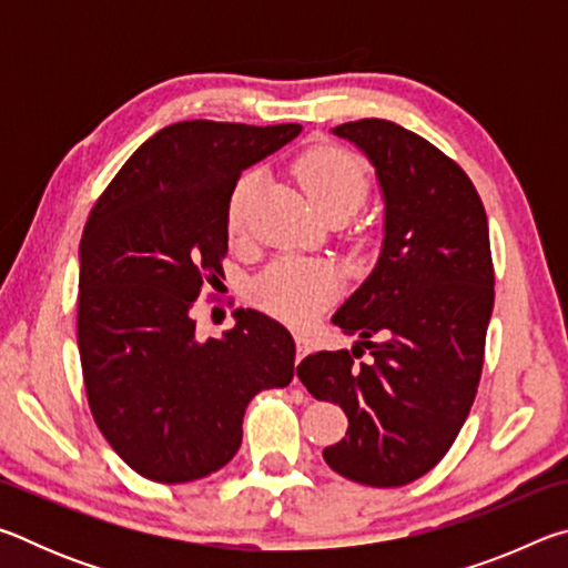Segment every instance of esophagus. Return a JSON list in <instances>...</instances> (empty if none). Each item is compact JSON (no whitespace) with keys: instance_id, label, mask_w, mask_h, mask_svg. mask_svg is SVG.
I'll list each match as a JSON object with an SVG mask.
<instances>
[{"instance_id":"34e87169","label":"esophagus","mask_w":568,"mask_h":568,"mask_svg":"<svg viewBox=\"0 0 568 568\" xmlns=\"http://www.w3.org/2000/svg\"><path fill=\"white\" fill-rule=\"evenodd\" d=\"M295 348H297V363H301L307 355V351H311V341H307V335L295 333Z\"/></svg>"}]
</instances>
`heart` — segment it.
I'll use <instances>...</instances> for the list:
<instances>
[{"mask_svg":"<svg viewBox=\"0 0 568 568\" xmlns=\"http://www.w3.org/2000/svg\"><path fill=\"white\" fill-rule=\"evenodd\" d=\"M295 178L321 213H328L333 207H348L353 213L368 192V170L353 152L335 145L305 150L295 160ZM255 185L257 172H245L230 192L225 223L233 237L243 233L247 200ZM338 287V273L333 271V265L283 257L255 277L250 295H253V303L273 318L291 325H307L333 303Z\"/></svg>","mask_w":568,"mask_h":568,"instance_id":"1","label":"heart"}]
</instances>
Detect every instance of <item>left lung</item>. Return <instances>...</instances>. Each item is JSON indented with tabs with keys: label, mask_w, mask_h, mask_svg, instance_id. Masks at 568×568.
<instances>
[{
	"label": "left lung",
	"mask_w": 568,
	"mask_h": 568,
	"mask_svg": "<svg viewBox=\"0 0 568 568\" xmlns=\"http://www.w3.org/2000/svg\"><path fill=\"white\" fill-rule=\"evenodd\" d=\"M333 132L376 168L386 237L333 315L361 345L307 355L297 378L348 416V434L323 450L335 474L406 486L448 454L474 406L494 311L488 220L466 172L420 134L376 118ZM365 349L374 358L358 362Z\"/></svg>",
	"instance_id": "1"
}]
</instances>
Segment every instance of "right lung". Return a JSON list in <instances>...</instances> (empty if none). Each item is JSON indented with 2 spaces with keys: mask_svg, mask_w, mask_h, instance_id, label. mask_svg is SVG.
<instances>
[{
  "mask_svg": "<svg viewBox=\"0 0 568 568\" xmlns=\"http://www.w3.org/2000/svg\"><path fill=\"white\" fill-rule=\"evenodd\" d=\"M301 130L170 124L132 152L84 225L77 343L88 403L114 454L158 484L223 468L247 403L293 381L295 343L281 323L237 307L223 338L200 341L190 311L223 275L233 185Z\"/></svg>",
  "mask_w": 568,
  "mask_h": 568,
  "instance_id": "add662e5",
  "label": "right lung"
}]
</instances>
